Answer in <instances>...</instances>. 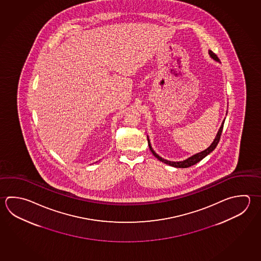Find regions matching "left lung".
Listing matches in <instances>:
<instances>
[{
  "label": "left lung",
  "mask_w": 261,
  "mask_h": 261,
  "mask_svg": "<svg viewBox=\"0 0 261 261\" xmlns=\"http://www.w3.org/2000/svg\"><path fill=\"white\" fill-rule=\"evenodd\" d=\"M208 54H210V56H211L212 59H214V61H216V62H220V60H219V58L217 57V55H215L212 50H208ZM226 115H227V112H226ZM224 120H225V119H223L222 125H221V127L219 128L218 133L216 134V137L214 139V142H212V144H211L207 149H205L202 152H198V153H196L194 155L187 158L186 160H183V161H168V160H166V159H164V158H162L161 156H159L156 152H154V150L152 149V145H151V142H150L149 137L147 136L148 145H149V148H150L151 152H152V154L156 157L158 160H160V161L163 162V163H165L166 165L174 166V167H177V168H187V167H190V166H193V165H196V164L199 163V161H201L204 157L207 156L208 153H211V152H213L214 149L216 148V146L218 145V142L219 141H220L221 135H222V132H223Z\"/></svg>",
  "instance_id": "left-lung-1"
}]
</instances>
